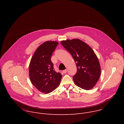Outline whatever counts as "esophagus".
<instances>
[{
    "label": "esophagus",
    "mask_w": 124,
    "mask_h": 124,
    "mask_svg": "<svg viewBox=\"0 0 124 124\" xmlns=\"http://www.w3.org/2000/svg\"><path fill=\"white\" fill-rule=\"evenodd\" d=\"M63 73H64V74L66 73H67V70L66 69V70H63Z\"/></svg>",
    "instance_id": "esophagus-1"
}]
</instances>
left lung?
I'll list each match as a JSON object with an SVG mask.
<instances>
[{
  "label": "left lung",
  "mask_w": 124,
  "mask_h": 124,
  "mask_svg": "<svg viewBox=\"0 0 124 124\" xmlns=\"http://www.w3.org/2000/svg\"><path fill=\"white\" fill-rule=\"evenodd\" d=\"M61 44L76 63L77 72L73 77L75 84L85 90L91 89L98 82L101 72L95 53L89 46L78 39L62 41Z\"/></svg>",
  "instance_id": "left-lung-1"
}]
</instances>
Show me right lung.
I'll list each match as a JSON object with an SVG mask.
<instances>
[{"instance_id": "1", "label": "right lung", "mask_w": 124, "mask_h": 124, "mask_svg": "<svg viewBox=\"0 0 124 124\" xmlns=\"http://www.w3.org/2000/svg\"><path fill=\"white\" fill-rule=\"evenodd\" d=\"M58 43L46 41L41 45L35 51L31 58L29 74L32 84L40 92L48 94L60 84L62 76L57 73L51 61L52 53Z\"/></svg>"}]
</instances>
